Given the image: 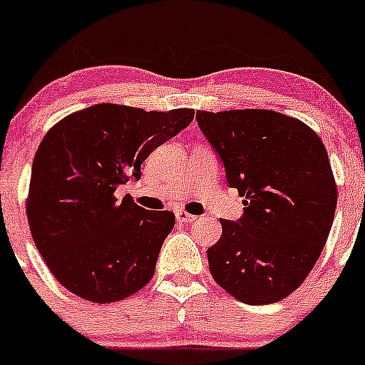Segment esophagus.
I'll return each mask as SVG.
<instances>
[{"label": "esophagus", "mask_w": 365, "mask_h": 365, "mask_svg": "<svg viewBox=\"0 0 365 365\" xmlns=\"http://www.w3.org/2000/svg\"><path fill=\"white\" fill-rule=\"evenodd\" d=\"M175 217H178V221H181V222H193L195 219V215H191V214H187V212H184V210H178V212H175Z\"/></svg>", "instance_id": "obj_1"}]
</instances>
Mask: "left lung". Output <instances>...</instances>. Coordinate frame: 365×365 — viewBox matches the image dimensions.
Listing matches in <instances>:
<instances>
[{"mask_svg":"<svg viewBox=\"0 0 365 365\" xmlns=\"http://www.w3.org/2000/svg\"><path fill=\"white\" fill-rule=\"evenodd\" d=\"M197 120L244 197V215L222 221L207 249L210 275L247 304L296 291L319 259L338 202L327 151L315 130L272 109L197 111Z\"/></svg>","mask_w":365,"mask_h":365,"instance_id":"left-lung-1","label":"left lung"}]
</instances>
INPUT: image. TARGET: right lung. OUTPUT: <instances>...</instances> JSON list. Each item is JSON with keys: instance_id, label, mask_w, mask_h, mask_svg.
Returning a JSON list of instances; mask_svg holds the SVG:
<instances>
[{"instance_id": "add662e5", "label": "right lung", "mask_w": 365, "mask_h": 365, "mask_svg": "<svg viewBox=\"0 0 365 365\" xmlns=\"http://www.w3.org/2000/svg\"><path fill=\"white\" fill-rule=\"evenodd\" d=\"M195 118L193 109L144 111L103 103L57 121L34 155L27 221L52 275L92 303L125 299L155 275L170 210L143 209L116 187Z\"/></svg>"}]
</instances>
